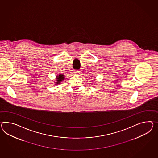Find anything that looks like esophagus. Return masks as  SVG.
Returning a JSON list of instances; mask_svg holds the SVG:
<instances>
[{
  "instance_id": "esophagus-1",
  "label": "esophagus",
  "mask_w": 158,
  "mask_h": 158,
  "mask_svg": "<svg viewBox=\"0 0 158 158\" xmlns=\"http://www.w3.org/2000/svg\"><path fill=\"white\" fill-rule=\"evenodd\" d=\"M73 73H78V71H75L73 72Z\"/></svg>"
}]
</instances>
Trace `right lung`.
Segmentation results:
<instances>
[{"label": "right lung", "mask_w": 158, "mask_h": 158, "mask_svg": "<svg viewBox=\"0 0 158 158\" xmlns=\"http://www.w3.org/2000/svg\"><path fill=\"white\" fill-rule=\"evenodd\" d=\"M64 79H65V76L64 75H63V74H59L56 77V81H55V85H57L60 84L62 81L64 80Z\"/></svg>", "instance_id": "1"}]
</instances>
